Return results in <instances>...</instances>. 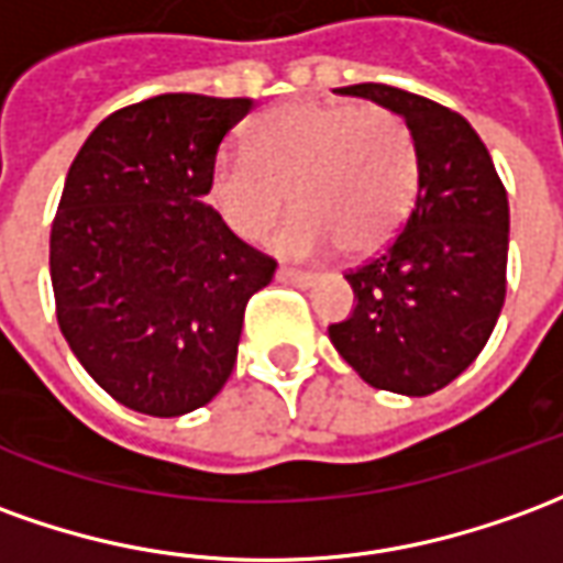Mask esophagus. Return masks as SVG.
Wrapping results in <instances>:
<instances>
[{"label": "esophagus", "instance_id": "obj_1", "mask_svg": "<svg viewBox=\"0 0 563 563\" xmlns=\"http://www.w3.org/2000/svg\"><path fill=\"white\" fill-rule=\"evenodd\" d=\"M277 280H280V283H292V286H310V283L317 280V277H313V274H308V271L277 268Z\"/></svg>", "mask_w": 563, "mask_h": 563}]
</instances>
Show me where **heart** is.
Returning <instances> with one entry per match:
<instances>
[{"label": "heart", "mask_w": 563, "mask_h": 563, "mask_svg": "<svg viewBox=\"0 0 563 563\" xmlns=\"http://www.w3.org/2000/svg\"><path fill=\"white\" fill-rule=\"evenodd\" d=\"M292 207L277 250L350 255L384 250L420 191L418 140L390 109L286 103L255 118L246 152L225 148L210 164L207 200L243 241H258Z\"/></svg>", "instance_id": "heart-1"}]
</instances>
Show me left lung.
<instances>
[{
	"label": "left lung",
	"mask_w": 563,
	"mask_h": 563,
	"mask_svg": "<svg viewBox=\"0 0 563 563\" xmlns=\"http://www.w3.org/2000/svg\"><path fill=\"white\" fill-rule=\"evenodd\" d=\"M402 118L418 140L420 191L402 234L350 271L356 308L329 325L341 360L377 390L430 396L463 375L506 298L509 200L473 124L390 85H350Z\"/></svg>",
	"instance_id": "8db88e82"
}]
</instances>
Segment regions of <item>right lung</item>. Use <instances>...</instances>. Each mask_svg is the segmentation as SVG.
<instances>
[{"mask_svg":"<svg viewBox=\"0 0 563 563\" xmlns=\"http://www.w3.org/2000/svg\"><path fill=\"white\" fill-rule=\"evenodd\" d=\"M250 97L161 93L103 118L66 173L51 228L57 322L115 402L179 418L225 387L243 310L277 262L207 203Z\"/></svg>","mask_w":563,"mask_h":563,"instance_id":"add662e5","label":"right lung"}]
</instances>
